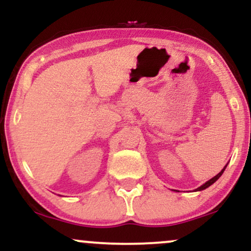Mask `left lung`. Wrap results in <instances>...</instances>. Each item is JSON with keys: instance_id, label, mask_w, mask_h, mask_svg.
Segmentation results:
<instances>
[{"instance_id": "8db88e82", "label": "left lung", "mask_w": 251, "mask_h": 251, "mask_svg": "<svg viewBox=\"0 0 251 251\" xmlns=\"http://www.w3.org/2000/svg\"><path fill=\"white\" fill-rule=\"evenodd\" d=\"M226 167H227V165H226V166H225V168H223V170H222L221 172H220V173H219V174H217V175H215V176H214V177H212V179H210L209 181H207V182H206V183H203V185H202V186H200V187H199V188H196V189H195V191H203V189H206V188H208V187H209L210 185H213V183H214V182H215V181H216L217 179H219V177H220V176H221V175L223 174V172H225V170H226Z\"/></svg>"}]
</instances>
